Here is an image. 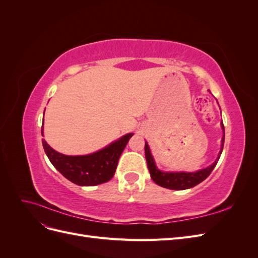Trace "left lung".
I'll use <instances>...</instances> for the list:
<instances>
[{"instance_id": "8db88e82", "label": "left lung", "mask_w": 258, "mask_h": 258, "mask_svg": "<svg viewBox=\"0 0 258 258\" xmlns=\"http://www.w3.org/2000/svg\"><path fill=\"white\" fill-rule=\"evenodd\" d=\"M222 128L224 131V137L222 140V151H223V146H224V141H225V128L222 121ZM222 151L220 155L222 154ZM220 155L216 159V161L211 165L210 167L200 170L198 172H194V173H187V172H161L160 170L157 169V167L155 166V162L153 159V156L150 152V147H148V144L145 142V158L147 162V168L150 170L151 177L153 178V181L161 186L165 187V188L169 189H174V190H183L187 188H191V187L198 185L201 183L211 174L213 169L215 168L216 163L220 159Z\"/></svg>"}]
</instances>
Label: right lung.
Listing matches in <instances>:
<instances>
[{
	"mask_svg": "<svg viewBox=\"0 0 258 258\" xmlns=\"http://www.w3.org/2000/svg\"><path fill=\"white\" fill-rule=\"evenodd\" d=\"M131 137L132 134H128L103 150L86 156L62 155L53 151L44 139L42 143L52 166L69 181L80 186H95L114 176L118 159Z\"/></svg>",
	"mask_w": 258,
	"mask_h": 258,
	"instance_id": "1",
	"label": "right lung"
}]
</instances>
